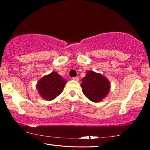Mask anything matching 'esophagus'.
Masks as SVG:
<instances>
[{"mask_svg": "<svg viewBox=\"0 0 150 150\" xmlns=\"http://www.w3.org/2000/svg\"><path fill=\"white\" fill-rule=\"evenodd\" d=\"M73 80H74V81H79V76H76V77H73L72 78Z\"/></svg>", "mask_w": 150, "mask_h": 150, "instance_id": "obj_1", "label": "esophagus"}]
</instances>
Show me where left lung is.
Segmentation results:
<instances>
[{"mask_svg": "<svg viewBox=\"0 0 150 150\" xmlns=\"http://www.w3.org/2000/svg\"><path fill=\"white\" fill-rule=\"evenodd\" d=\"M82 81L81 87L84 95L92 102H100L109 91V81L100 74L88 71Z\"/></svg>", "mask_w": 150, "mask_h": 150, "instance_id": "8db88e82", "label": "left lung"}]
</instances>
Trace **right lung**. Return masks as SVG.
Returning <instances> with one entry per match:
<instances>
[{
  "instance_id": "1",
  "label": "right lung",
  "mask_w": 150,
  "mask_h": 150,
  "mask_svg": "<svg viewBox=\"0 0 150 150\" xmlns=\"http://www.w3.org/2000/svg\"><path fill=\"white\" fill-rule=\"evenodd\" d=\"M67 81L63 78L54 71L42 77L36 87L43 98L52 100L60 95Z\"/></svg>"
}]
</instances>
